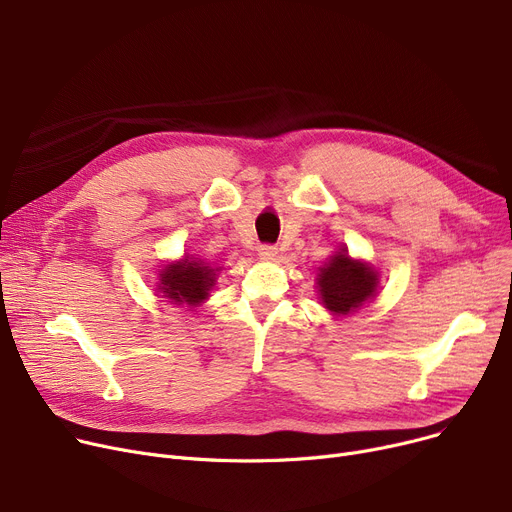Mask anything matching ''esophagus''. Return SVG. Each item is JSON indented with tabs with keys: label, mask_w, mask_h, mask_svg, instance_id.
I'll return each instance as SVG.
<instances>
[{
	"label": "esophagus",
	"mask_w": 512,
	"mask_h": 512,
	"mask_svg": "<svg viewBox=\"0 0 512 512\" xmlns=\"http://www.w3.org/2000/svg\"><path fill=\"white\" fill-rule=\"evenodd\" d=\"M259 257L263 261H274L278 257V249L274 245H259Z\"/></svg>",
	"instance_id": "34e87169"
}]
</instances>
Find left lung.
Listing matches in <instances>:
<instances>
[{
	"label": "left lung",
	"mask_w": 512,
	"mask_h": 512,
	"mask_svg": "<svg viewBox=\"0 0 512 512\" xmlns=\"http://www.w3.org/2000/svg\"><path fill=\"white\" fill-rule=\"evenodd\" d=\"M378 290V276L369 265L353 261L342 249L334 259L321 267L319 292L324 305L340 315L359 309Z\"/></svg>",
	"instance_id": "8db88e82"
}]
</instances>
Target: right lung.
<instances>
[{"instance_id": "1", "label": "right lung", "mask_w": 512, "mask_h": 512, "mask_svg": "<svg viewBox=\"0 0 512 512\" xmlns=\"http://www.w3.org/2000/svg\"><path fill=\"white\" fill-rule=\"evenodd\" d=\"M159 292L176 305H199L209 297V288L215 282V272L201 261H188L168 265L166 272H161Z\"/></svg>"}]
</instances>
